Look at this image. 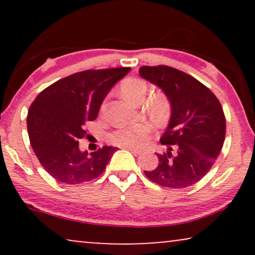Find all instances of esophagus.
Here are the masks:
<instances>
[{"instance_id":"1","label":"esophagus","mask_w":255,"mask_h":255,"mask_svg":"<svg viewBox=\"0 0 255 255\" xmlns=\"http://www.w3.org/2000/svg\"><path fill=\"white\" fill-rule=\"evenodd\" d=\"M122 148L128 149V151H130V152H132V153H133V154H139V153H140V152H141V151H140V149H138V148H135V147H132V146H122Z\"/></svg>"}]
</instances>
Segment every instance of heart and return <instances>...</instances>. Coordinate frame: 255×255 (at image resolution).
Here are the masks:
<instances>
[{
	"instance_id": "1",
	"label": "heart",
	"mask_w": 255,
	"mask_h": 255,
	"mask_svg": "<svg viewBox=\"0 0 255 255\" xmlns=\"http://www.w3.org/2000/svg\"><path fill=\"white\" fill-rule=\"evenodd\" d=\"M148 92V85L145 80L131 78L125 80L122 85V93L124 97L132 103H140L144 101ZM145 109L159 122L166 121L169 116L170 107L168 100L161 94H156L145 101ZM151 124L141 122L133 125H128L118 128L111 134V140L122 146H140L151 133Z\"/></svg>"
}]
</instances>
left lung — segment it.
<instances>
[{
    "label": "left lung",
    "mask_w": 255,
    "mask_h": 255,
    "mask_svg": "<svg viewBox=\"0 0 255 255\" xmlns=\"http://www.w3.org/2000/svg\"><path fill=\"white\" fill-rule=\"evenodd\" d=\"M139 74L162 89L172 109L160 139L167 152L156 153L158 167L144 170L145 175L172 189L195 184L210 170L224 144L226 123L221 103L203 83L169 66H142Z\"/></svg>",
    "instance_id": "left-lung-1"
}]
</instances>
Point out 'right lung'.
<instances>
[{
    "instance_id": "add662e5",
    "label": "right lung",
    "mask_w": 255,
    "mask_h": 255,
    "mask_svg": "<svg viewBox=\"0 0 255 255\" xmlns=\"http://www.w3.org/2000/svg\"><path fill=\"white\" fill-rule=\"evenodd\" d=\"M130 67L89 69L75 73L45 88L27 113L30 142L45 170L59 182L79 184L99 177L117 151L103 146L82 152L85 125L96 120L110 89Z\"/></svg>"
}]
</instances>
